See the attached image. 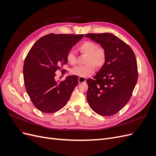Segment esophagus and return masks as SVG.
<instances>
[{"mask_svg":"<svg viewBox=\"0 0 156 156\" xmlns=\"http://www.w3.org/2000/svg\"><path fill=\"white\" fill-rule=\"evenodd\" d=\"M78 81H79V83H84L86 81V78L84 77H79V79H78Z\"/></svg>","mask_w":156,"mask_h":156,"instance_id":"1","label":"esophagus"}]
</instances>
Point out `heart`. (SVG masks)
Masks as SVG:
<instances>
[{"mask_svg":"<svg viewBox=\"0 0 156 156\" xmlns=\"http://www.w3.org/2000/svg\"><path fill=\"white\" fill-rule=\"evenodd\" d=\"M79 50L83 54L87 55L86 65L79 66L71 69L70 72L73 75L81 77H87L94 73L95 66L101 68L105 65L107 60L106 50L102 47L91 41H85L79 46ZM67 62L71 65L76 63L77 56L75 52L70 50L66 55Z\"/></svg>","mask_w":156,"mask_h":156,"instance_id":"b5f03b06","label":"heart"}]
</instances>
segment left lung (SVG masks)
<instances>
[{
  "instance_id": "left-lung-1",
  "label": "left lung",
  "mask_w": 156,
  "mask_h": 156,
  "mask_svg": "<svg viewBox=\"0 0 156 156\" xmlns=\"http://www.w3.org/2000/svg\"><path fill=\"white\" fill-rule=\"evenodd\" d=\"M85 37L100 44L107 52L105 65L94 79H87V98L92 109L101 116H112L130 100L138 79L133 51L111 33H90Z\"/></svg>"
}]
</instances>
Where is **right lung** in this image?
<instances>
[{
  "mask_svg": "<svg viewBox=\"0 0 156 156\" xmlns=\"http://www.w3.org/2000/svg\"><path fill=\"white\" fill-rule=\"evenodd\" d=\"M83 34H49L33 45L23 65V78L27 92L37 109L53 113L66 105L78 84L77 75L55 81V72L65 73L66 55Z\"/></svg>",
  "mask_w": 156,
  "mask_h": 156,
  "instance_id": "add662e5",
  "label": "right lung"
}]
</instances>
